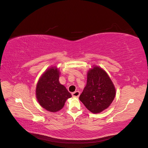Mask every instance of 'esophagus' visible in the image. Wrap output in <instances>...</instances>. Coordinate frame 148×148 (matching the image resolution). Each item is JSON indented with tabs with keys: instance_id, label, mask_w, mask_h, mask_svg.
Returning a JSON list of instances; mask_svg holds the SVG:
<instances>
[{
	"instance_id": "obj_1",
	"label": "esophagus",
	"mask_w": 148,
	"mask_h": 148,
	"mask_svg": "<svg viewBox=\"0 0 148 148\" xmlns=\"http://www.w3.org/2000/svg\"><path fill=\"white\" fill-rule=\"evenodd\" d=\"M80 92L79 91H76L72 93V96L74 97H78L79 96Z\"/></svg>"
}]
</instances>
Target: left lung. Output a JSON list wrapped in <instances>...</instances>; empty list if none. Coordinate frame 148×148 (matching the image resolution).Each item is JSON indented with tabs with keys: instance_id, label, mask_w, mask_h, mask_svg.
<instances>
[{
	"instance_id": "obj_1",
	"label": "left lung",
	"mask_w": 148,
	"mask_h": 148,
	"mask_svg": "<svg viewBox=\"0 0 148 148\" xmlns=\"http://www.w3.org/2000/svg\"><path fill=\"white\" fill-rule=\"evenodd\" d=\"M115 88L106 71L97 66L88 71L87 83L79 99L94 114L100 113L112 102Z\"/></svg>"
}]
</instances>
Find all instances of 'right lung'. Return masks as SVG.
<instances>
[{
  "label": "right lung",
  "instance_id": "obj_1",
  "mask_svg": "<svg viewBox=\"0 0 148 148\" xmlns=\"http://www.w3.org/2000/svg\"><path fill=\"white\" fill-rule=\"evenodd\" d=\"M59 75L56 66L48 69L39 78L36 89L39 104L52 112L61 110L66 99L71 97L66 88L60 83Z\"/></svg>",
  "mask_w": 148,
  "mask_h": 148
}]
</instances>
